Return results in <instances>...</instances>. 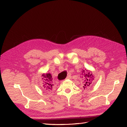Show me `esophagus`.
Segmentation results:
<instances>
[{
	"instance_id": "1",
	"label": "esophagus",
	"mask_w": 127,
	"mask_h": 127,
	"mask_svg": "<svg viewBox=\"0 0 127 127\" xmlns=\"http://www.w3.org/2000/svg\"><path fill=\"white\" fill-rule=\"evenodd\" d=\"M71 76H68L67 77H66V79H71Z\"/></svg>"
}]
</instances>
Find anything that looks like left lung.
I'll list each match as a JSON object with an SVG mask.
<instances>
[{
    "instance_id": "obj_1",
    "label": "left lung",
    "mask_w": 127,
    "mask_h": 127,
    "mask_svg": "<svg viewBox=\"0 0 127 127\" xmlns=\"http://www.w3.org/2000/svg\"><path fill=\"white\" fill-rule=\"evenodd\" d=\"M82 74L83 75L82 77L84 79L83 82V87L84 89L90 88L94 82L95 77L94 75L92 74V72L91 71L87 69L83 70Z\"/></svg>"
}]
</instances>
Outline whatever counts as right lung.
Here are the masks:
<instances>
[{
	"mask_svg": "<svg viewBox=\"0 0 127 127\" xmlns=\"http://www.w3.org/2000/svg\"><path fill=\"white\" fill-rule=\"evenodd\" d=\"M42 79L43 80V87L45 91L50 92L53 90V84H52V78L50 73L43 74L42 75Z\"/></svg>",
	"mask_w": 127,
	"mask_h": 127,
	"instance_id": "obj_1",
	"label": "right lung"
}]
</instances>
